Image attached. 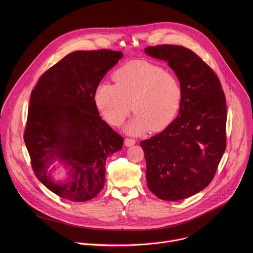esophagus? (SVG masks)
<instances>
[{
  "mask_svg": "<svg viewBox=\"0 0 253 253\" xmlns=\"http://www.w3.org/2000/svg\"><path fill=\"white\" fill-rule=\"evenodd\" d=\"M124 143H125V145L126 146H132V145H134V144L136 143V140L135 139H133V138H126L125 140H124Z\"/></svg>",
  "mask_w": 253,
  "mask_h": 253,
  "instance_id": "1",
  "label": "esophagus"
}]
</instances>
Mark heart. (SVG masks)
Here are the masks:
<instances>
[{"instance_id": "heart-1", "label": "heart", "mask_w": 253, "mask_h": 253, "mask_svg": "<svg viewBox=\"0 0 253 253\" xmlns=\"http://www.w3.org/2000/svg\"><path fill=\"white\" fill-rule=\"evenodd\" d=\"M113 79L115 84L101 82L94 92L97 108L111 125H120L132 109L137 115L126 128L131 134L161 131L175 119L183 89L173 72L147 61H132L120 67Z\"/></svg>"}]
</instances>
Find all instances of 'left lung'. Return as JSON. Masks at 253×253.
I'll return each instance as SVG.
<instances>
[{"label":"left lung","mask_w":253,"mask_h":253,"mask_svg":"<svg viewBox=\"0 0 253 253\" xmlns=\"http://www.w3.org/2000/svg\"><path fill=\"white\" fill-rule=\"evenodd\" d=\"M145 53L167 61L183 89L177 118L140 142L147 186L162 200L185 199L209 185L226 149L225 95L215 72L193 51L157 45Z\"/></svg>","instance_id":"1"}]
</instances>
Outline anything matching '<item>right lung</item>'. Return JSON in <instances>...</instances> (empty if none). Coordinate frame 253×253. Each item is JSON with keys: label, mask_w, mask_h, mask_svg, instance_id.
<instances>
[{"label": "right lung", "mask_w": 253, "mask_h": 253, "mask_svg": "<svg viewBox=\"0 0 253 253\" xmlns=\"http://www.w3.org/2000/svg\"><path fill=\"white\" fill-rule=\"evenodd\" d=\"M121 57L107 49L73 52L48 69L31 93L24 132L31 165L64 199H93L105 184L107 157L123 146V137L102 120L94 101L96 87ZM56 160L70 169L68 182L51 179Z\"/></svg>", "instance_id": "obj_1"}]
</instances>
